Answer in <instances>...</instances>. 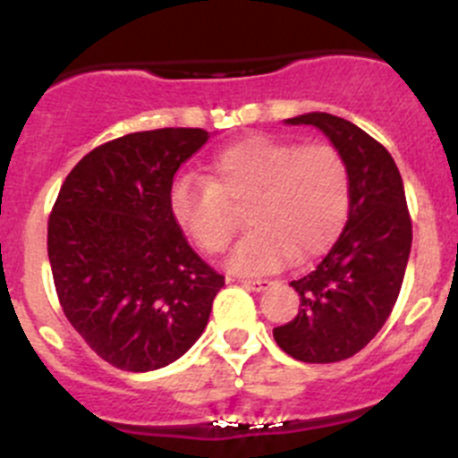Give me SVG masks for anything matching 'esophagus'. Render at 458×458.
<instances>
[{"mask_svg": "<svg viewBox=\"0 0 458 458\" xmlns=\"http://www.w3.org/2000/svg\"><path fill=\"white\" fill-rule=\"evenodd\" d=\"M242 284L246 285L248 290H255V293H261V290H266L267 285L272 284V281H267V279H243Z\"/></svg>", "mask_w": 458, "mask_h": 458, "instance_id": "34e87169", "label": "esophagus"}]
</instances>
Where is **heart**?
Masks as SVG:
<instances>
[{"mask_svg": "<svg viewBox=\"0 0 458 458\" xmlns=\"http://www.w3.org/2000/svg\"><path fill=\"white\" fill-rule=\"evenodd\" d=\"M208 173V179L186 174L173 183L170 212L203 252L219 255L237 230L233 206L248 203L252 228L230 255L239 275L279 270L290 259L312 261L348 219L350 168L332 143L248 135L221 148Z\"/></svg>", "mask_w": 458, "mask_h": 458, "instance_id": "heart-1", "label": "heart"}]
</instances>
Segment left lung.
<instances>
[{
    "label": "left lung",
    "mask_w": 458,
    "mask_h": 458,
    "mask_svg": "<svg viewBox=\"0 0 458 458\" xmlns=\"http://www.w3.org/2000/svg\"><path fill=\"white\" fill-rule=\"evenodd\" d=\"M288 123L315 126L339 148L350 168V210L344 233L310 275L293 281L299 312L272 335L303 363L354 357L390 317L403 284L412 219L390 152L348 119L308 113Z\"/></svg>",
    "instance_id": "1"
}]
</instances>
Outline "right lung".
I'll use <instances>...</instances> for the list:
<instances>
[{
  "mask_svg": "<svg viewBox=\"0 0 458 458\" xmlns=\"http://www.w3.org/2000/svg\"><path fill=\"white\" fill-rule=\"evenodd\" d=\"M206 141L201 128H159L101 143L71 170L50 212L48 259L64 315L119 370L177 361L224 288L168 203L174 173Z\"/></svg>",
  "mask_w": 458,
  "mask_h": 458,
  "instance_id": "right-lung-1",
  "label": "right lung"
}]
</instances>
